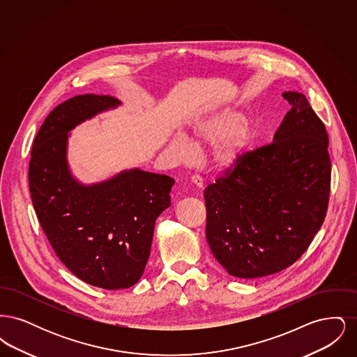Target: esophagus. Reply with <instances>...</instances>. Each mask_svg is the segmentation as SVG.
<instances>
[{
	"label": "esophagus",
	"mask_w": 357,
	"mask_h": 357,
	"mask_svg": "<svg viewBox=\"0 0 357 357\" xmlns=\"http://www.w3.org/2000/svg\"><path fill=\"white\" fill-rule=\"evenodd\" d=\"M191 183L197 187L204 186V181H202V178L199 175H192L191 176Z\"/></svg>",
	"instance_id": "34e87169"
}]
</instances>
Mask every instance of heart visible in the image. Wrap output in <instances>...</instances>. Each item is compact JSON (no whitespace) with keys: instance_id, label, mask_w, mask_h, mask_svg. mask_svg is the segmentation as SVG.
<instances>
[{"instance_id":"b5f03b06","label":"heart","mask_w":357,"mask_h":357,"mask_svg":"<svg viewBox=\"0 0 357 357\" xmlns=\"http://www.w3.org/2000/svg\"><path fill=\"white\" fill-rule=\"evenodd\" d=\"M249 119L237 109H225L195 121L187 135L170 142V151L179 159L191 153V143L195 147L214 146L211 162L221 172L236 170L252 149L255 135L248 131Z\"/></svg>"}]
</instances>
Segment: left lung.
Returning <instances> with one entry per match:
<instances>
[{
  "label": "left lung",
  "instance_id": "8db88e82",
  "mask_svg": "<svg viewBox=\"0 0 357 357\" xmlns=\"http://www.w3.org/2000/svg\"><path fill=\"white\" fill-rule=\"evenodd\" d=\"M291 105L273 143L249 151L236 170L204 190L206 238L230 275L281 272L305 253L326 215L331 158L323 121L305 95Z\"/></svg>",
  "mask_w": 357,
  "mask_h": 357
}]
</instances>
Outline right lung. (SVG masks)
Here are the masks:
<instances>
[{
	"label": "right lung",
	"instance_id": "right-lung-1",
	"mask_svg": "<svg viewBox=\"0 0 357 357\" xmlns=\"http://www.w3.org/2000/svg\"><path fill=\"white\" fill-rule=\"evenodd\" d=\"M120 102L108 95H77L44 120L29 162L34 211L59 259L98 288L135 285L144 272L156 218L170 207L167 175L134 169L91 186L77 182L67 162L69 131Z\"/></svg>",
	"mask_w": 357,
	"mask_h": 357
}]
</instances>
